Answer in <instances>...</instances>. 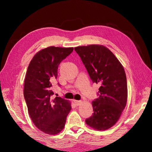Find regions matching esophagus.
<instances>
[{
  "label": "esophagus",
  "mask_w": 152,
  "mask_h": 152,
  "mask_svg": "<svg viewBox=\"0 0 152 152\" xmlns=\"http://www.w3.org/2000/svg\"><path fill=\"white\" fill-rule=\"evenodd\" d=\"M74 103H75V104L76 105V106H79V105H80L82 103V100H74Z\"/></svg>",
  "instance_id": "obj_1"
}]
</instances>
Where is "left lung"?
I'll list each match as a JSON object with an SVG mask.
<instances>
[{"mask_svg":"<svg viewBox=\"0 0 152 152\" xmlns=\"http://www.w3.org/2000/svg\"><path fill=\"white\" fill-rule=\"evenodd\" d=\"M93 83H99L98 96L92 102L94 113L86 123L97 130H105L119 120L126 105L128 88L125 71L114 54L102 45L74 48Z\"/></svg>","mask_w":152,"mask_h":152,"instance_id":"left-lung-1","label":"left lung"}]
</instances>
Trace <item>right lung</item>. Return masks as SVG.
Returning <instances> with one entry per match:
<instances>
[{"mask_svg":"<svg viewBox=\"0 0 152 152\" xmlns=\"http://www.w3.org/2000/svg\"><path fill=\"white\" fill-rule=\"evenodd\" d=\"M73 50L55 46L43 49L35 54L27 69L24 97L30 117L38 129L47 134L55 135L62 130L71 110L68 100L52 97V87L57 78L60 63Z\"/></svg>","mask_w":152,"mask_h":152,"instance_id":"1","label":"right lung"}]
</instances>
